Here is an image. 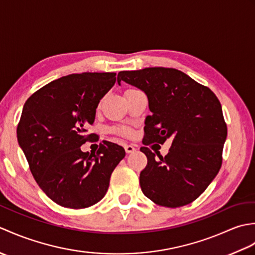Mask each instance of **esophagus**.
<instances>
[{
	"instance_id": "34e87169",
	"label": "esophagus",
	"mask_w": 255,
	"mask_h": 255,
	"mask_svg": "<svg viewBox=\"0 0 255 255\" xmlns=\"http://www.w3.org/2000/svg\"><path fill=\"white\" fill-rule=\"evenodd\" d=\"M125 150H126L127 153H131V152H134L136 151V147L132 144H126L125 145Z\"/></svg>"
}]
</instances>
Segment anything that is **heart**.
Instances as JSON below:
<instances>
[{
  "label": "heart",
  "instance_id": "heart-1",
  "mask_svg": "<svg viewBox=\"0 0 255 255\" xmlns=\"http://www.w3.org/2000/svg\"><path fill=\"white\" fill-rule=\"evenodd\" d=\"M116 131H117L118 133L123 134V136H130V134H131L130 129H128V128H126V127L118 128V129H116Z\"/></svg>",
  "mask_w": 255,
  "mask_h": 255
}]
</instances>
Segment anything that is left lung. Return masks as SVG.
Masks as SVG:
<instances>
[{
  "instance_id": "8db88e82",
  "label": "left lung",
  "mask_w": 255,
  "mask_h": 255,
  "mask_svg": "<svg viewBox=\"0 0 255 255\" xmlns=\"http://www.w3.org/2000/svg\"><path fill=\"white\" fill-rule=\"evenodd\" d=\"M125 81L143 91L152 115L145 118L148 163L140 173V187L153 203L175 208L191 204L213 182L223 163L227 125L217 96L207 86L173 68L121 71ZM172 138L165 157L155 158L147 147Z\"/></svg>"
}]
</instances>
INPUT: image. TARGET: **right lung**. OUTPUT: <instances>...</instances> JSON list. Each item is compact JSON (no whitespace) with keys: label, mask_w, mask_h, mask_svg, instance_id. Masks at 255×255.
<instances>
[{"label":"right lung","mask_w":255,"mask_h":255,"mask_svg":"<svg viewBox=\"0 0 255 255\" xmlns=\"http://www.w3.org/2000/svg\"><path fill=\"white\" fill-rule=\"evenodd\" d=\"M116 81L114 72L70 74L42 86L23 107L18 144L38 185L62 207L81 209L99 203L126 154L111 141H103L96 153L80 148L93 137L85 134L86 128Z\"/></svg>","instance_id":"1"}]
</instances>
